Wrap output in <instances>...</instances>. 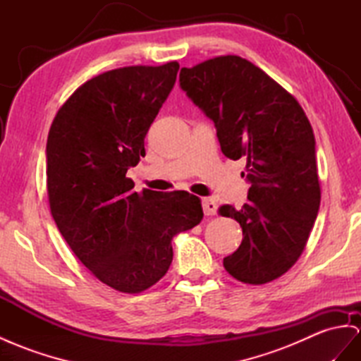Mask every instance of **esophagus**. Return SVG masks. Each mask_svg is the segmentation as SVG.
<instances>
[{
    "label": "esophagus",
    "instance_id": "1",
    "mask_svg": "<svg viewBox=\"0 0 361 361\" xmlns=\"http://www.w3.org/2000/svg\"><path fill=\"white\" fill-rule=\"evenodd\" d=\"M216 201L212 198H202V210H204L206 215H215L216 214Z\"/></svg>",
    "mask_w": 361,
    "mask_h": 361
}]
</instances>
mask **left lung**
Here are the masks:
<instances>
[{
	"label": "left lung",
	"instance_id": "obj_1",
	"mask_svg": "<svg viewBox=\"0 0 361 361\" xmlns=\"http://www.w3.org/2000/svg\"><path fill=\"white\" fill-rule=\"evenodd\" d=\"M180 85L214 120L227 159L247 161L248 202L239 210L218 209L236 219L244 235L224 257V269L239 282L269 283L298 262L320 206L310 120L291 92L235 54L181 68Z\"/></svg>",
	"mask_w": 361,
	"mask_h": 361
}]
</instances>
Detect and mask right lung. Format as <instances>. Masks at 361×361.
I'll use <instances>...</instances> for the list:
<instances>
[{"mask_svg": "<svg viewBox=\"0 0 361 361\" xmlns=\"http://www.w3.org/2000/svg\"><path fill=\"white\" fill-rule=\"evenodd\" d=\"M180 63L131 66L87 80L63 102L47 138L51 216L71 252L100 282L137 294L168 273L172 239L201 223L186 190H134L126 177L177 79Z\"/></svg>", "mask_w": 361, "mask_h": 361, "instance_id": "obj_1", "label": "right lung"}]
</instances>
